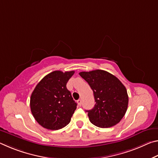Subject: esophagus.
<instances>
[{
	"label": "esophagus",
	"mask_w": 158,
	"mask_h": 158,
	"mask_svg": "<svg viewBox=\"0 0 158 158\" xmlns=\"http://www.w3.org/2000/svg\"><path fill=\"white\" fill-rule=\"evenodd\" d=\"M77 103H78V105H79V106H81V100H77Z\"/></svg>",
	"instance_id": "esophagus-1"
}]
</instances>
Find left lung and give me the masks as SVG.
Returning a JSON list of instances; mask_svg holds the SVG:
<instances>
[{"label":"left lung","mask_w":158,"mask_h":158,"mask_svg":"<svg viewBox=\"0 0 158 158\" xmlns=\"http://www.w3.org/2000/svg\"><path fill=\"white\" fill-rule=\"evenodd\" d=\"M79 75L91 88L96 102L92 109L85 111L90 121L102 128L118 123L126 113L128 106L125 85L117 77L102 69L81 72Z\"/></svg>","instance_id":"obj_1"}]
</instances>
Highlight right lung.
Segmentation results:
<instances>
[{
	"label": "right lung",
	"mask_w": 158,
	"mask_h": 158,
	"mask_svg": "<svg viewBox=\"0 0 158 158\" xmlns=\"http://www.w3.org/2000/svg\"><path fill=\"white\" fill-rule=\"evenodd\" d=\"M74 73V71H53L35 88L31 97V110L41 126L56 130L70 122L77 105L66 84Z\"/></svg>",
	"instance_id": "obj_1"
}]
</instances>
